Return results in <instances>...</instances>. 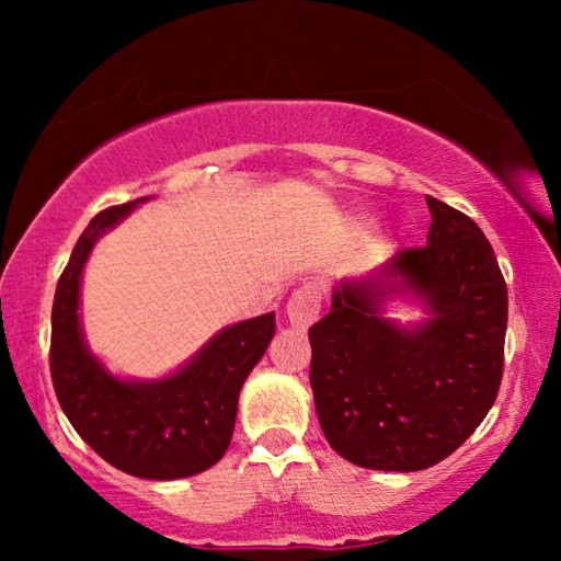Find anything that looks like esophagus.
Returning a JSON list of instances; mask_svg holds the SVG:
<instances>
[{"instance_id":"esophagus-1","label":"esophagus","mask_w":561,"mask_h":561,"mask_svg":"<svg viewBox=\"0 0 561 561\" xmlns=\"http://www.w3.org/2000/svg\"><path fill=\"white\" fill-rule=\"evenodd\" d=\"M319 311H321V286L319 283L309 280L290 294L288 306H286V317L290 321V327L309 329L313 321H317Z\"/></svg>"}]
</instances>
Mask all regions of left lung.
Listing matches in <instances>:
<instances>
[{
	"instance_id": "1",
	"label": "left lung",
	"mask_w": 561,
	"mask_h": 561,
	"mask_svg": "<svg viewBox=\"0 0 561 561\" xmlns=\"http://www.w3.org/2000/svg\"><path fill=\"white\" fill-rule=\"evenodd\" d=\"M424 248L342 278L309 329L317 416L336 455L367 470H426L480 426L503 375L508 290L495 252L462 211L426 196ZM403 297L427 317H387Z\"/></svg>"
}]
</instances>
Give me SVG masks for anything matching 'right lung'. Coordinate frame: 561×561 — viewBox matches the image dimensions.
<instances>
[{
  "mask_svg": "<svg viewBox=\"0 0 561 561\" xmlns=\"http://www.w3.org/2000/svg\"><path fill=\"white\" fill-rule=\"evenodd\" d=\"M148 198L99 211L76 242L53 298L50 375L60 409L99 457L133 478L181 480L225 457L240 390L273 340L275 313L225 327L163 378L114 375L83 340V267L94 244Z\"/></svg>",
  "mask_w": 561,
  "mask_h": 561,
  "instance_id": "1",
  "label": "right lung"
}]
</instances>
